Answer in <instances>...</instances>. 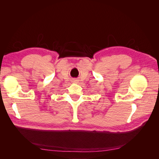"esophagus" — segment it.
I'll return each instance as SVG.
<instances>
[{
  "mask_svg": "<svg viewBox=\"0 0 159 159\" xmlns=\"http://www.w3.org/2000/svg\"><path fill=\"white\" fill-rule=\"evenodd\" d=\"M77 81H77V80H74V82H77Z\"/></svg>",
  "mask_w": 159,
  "mask_h": 159,
  "instance_id": "34e87169",
  "label": "esophagus"
}]
</instances>
